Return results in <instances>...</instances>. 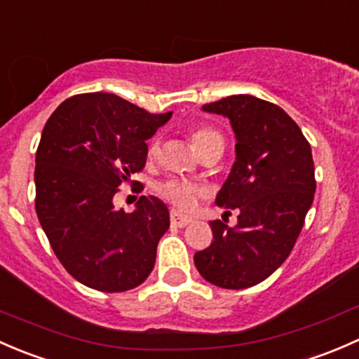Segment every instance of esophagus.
<instances>
[{
  "label": "esophagus",
  "mask_w": 359,
  "mask_h": 359,
  "mask_svg": "<svg viewBox=\"0 0 359 359\" xmlns=\"http://www.w3.org/2000/svg\"><path fill=\"white\" fill-rule=\"evenodd\" d=\"M191 223V217L183 216V214L176 212V210H171V224L176 228H184Z\"/></svg>",
  "instance_id": "esophagus-1"
}]
</instances>
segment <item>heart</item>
<instances>
[{
  "mask_svg": "<svg viewBox=\"0 0 359 359\" xmlns=\"http://www.w3.org/2000/svg\"><path fill=\"white\" fill-rule=\"evenodd\" d=\"M191 143H194L195 150L201 152L204 147L209 145V143L216 142V140H223L217 131L210 128H195L194 131L190 133ZM157 154V143H152L149 149V155L154 157ZM158 195L164 198L165 202H169L171 205H175L176 209L180 210H190L191 207L197 204L198 197L202 195V188L197 187V184L190 183V181L172 178L164 181V183L158 184L157 188Z\"/></svg>",
  "mask_w": 359,
  "mask_h": 359,
  "instance_id": "1",
  "label": "heart"
}]
</instances>
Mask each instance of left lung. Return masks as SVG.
Segmentation results:
<instances>
[{"instance_id": "1", "label": "left lung", "mask_w": 359, "mask_h": 359, "mask_svg": "<svg viewBox=\"0 0 359 359\" xmlns=\"http://www.w3.org/2000/svg\"><path fill=\"white\" fill-rule=\"evenodd\" d=\"M202 110L230 119L235 133V162L216 205L238 210V223H209L214 240L194 261L212 285L247 289L283 264L301 233L316 190L311 147L285 110L252 95Z\"/></svg>"}]
</instances>
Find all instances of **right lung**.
<instances>
[{
    "mask_svg": "<svg viewBox=\"0 0 359 359\" xmlns=\"http://www.w3.org/2000/svg\"><path fill=\"white\" fill-rule=\"evenodd\" d=\"M172 112L150 114L112 93L65 100L44 124L36 152V212L70 275L100 292H124L152 273L169 228L168 205L140 197L117 210L121 183L145 168L147 140Z\"/></svg>",
    "mask_w": 359,
    "mask_h": 359,
    "instance_id": "1",
    "label": "right lung"
}]
</instances>
